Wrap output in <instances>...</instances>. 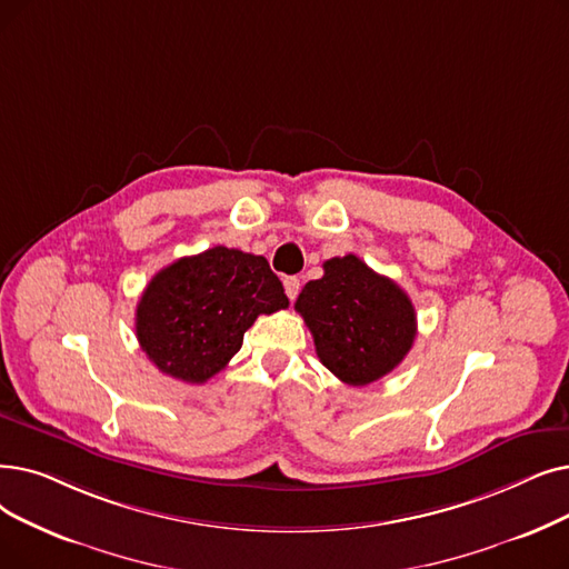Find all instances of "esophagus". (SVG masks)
Instances as JSON below:
<instances>
[{
    "label": "esophagus",
    "instance_id": "esophagus-1",
    "mask_svg": "<svg viewBox=\"0 0 569 569\" xmlns=\"http://www.w3.org/2000/svg\"><path fill=\"white\" fill-rule=\"evenodd\" d=\"M283 286H286V295H288L290 302L298 298V295H300V279L298 277H286Z\"/></svg>",
    "mask_w": 569,
    "mask_h": 569
}]
</instances>
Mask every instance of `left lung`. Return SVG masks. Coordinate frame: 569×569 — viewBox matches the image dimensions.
Listing matches in <instances>:
<instances>
[{
    "instance_id": "8db88e82",
    "label": "left lung",
    "mask_w": 569,
    "mask_h": 569,
    "mask_svg": "<svg viewBox=\"0 0 569 569\" xmlns=\"http://www.w3.org/2000/svg\"><path fill=\"white\" fill-rule=\"evenodd\" d=\"M295 309L313 335L316 353L349 386L375 383L398 367L416 339L409 295L358 256L330 258Z\"/></svg>"
}]
</instances>
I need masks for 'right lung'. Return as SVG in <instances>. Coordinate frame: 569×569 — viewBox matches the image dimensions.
<instances>
[{"label": "right lung", "instance_id": "add662e5", "mask_svg": "<svg viewBox=\"0 0 569 569\" xmlns=\"http://www.w3.org/2000/svg\"><path fill=\"white\" fill-rule=\"evenodd\" d=\"M288 307L262 256L228 246L160 269L137 305V339L160 372L204 383L241 349L260 313Z\"/></svg>", "mask_w": 569, "mask_h": 569}]
</instances>
